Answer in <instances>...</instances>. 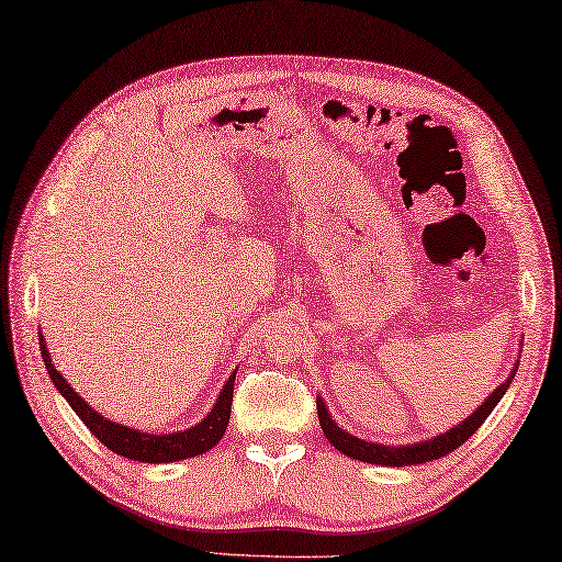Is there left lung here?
Masks as SVG:
<instances>
[{"label": "left lung", "instance_id": "obj_1", "mask_svg": "<svg viewBox=\"0 0 562 562\" xmlns=\"http://www.w3.org/2000/svg\"><path fill=\"white\" fill-rule=\"evenodd\" d=\"M510 386V379L501 384L494 393L488 395L484 401V405H479L474 413L464 419L462 424H458L456 429H448L441 436H434V439L424 441V443H415V446H381V443H372V441H362L358 436H352L348 431H344L338 424L328 417V409L322 401H317V415H319V427L324 431V436L328 439V443H334L336 450L340 453L362 460V462H372V464H386V468H405V464H422L429 462L436 458L448 456L450 450L460 448L470 436L482 427L484 419L494 413V407L498 405V401L505 395Z\"/></svg>", "mask_w": 562, "mask_h": 562}]
</instances>
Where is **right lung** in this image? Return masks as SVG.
Masks as SVG:
<instances>
[{
  "instance_id": "obj_1",
  "label": "right lung",
  "mask_w": 562,
  "mask_h": 562,
  "mask_svg": "<svg viewBox=\"0 0 562 562\" xmlns=\"http://www.w3.org/2000/svg\"><path fill=\"white\" fill-rule=\"evenodd\" d=\"M40 352H43L52 384L57 386V391L68 401V405L74 407V413L83 419L86 427L98 436L109 450H114L116 456H123L128 460H140V462H176V460L195 458L200 453H207L212 446L222 441V436L228 427L236 374L226 381V386L222 389V393H218V401L212 413L207 415V419L195 424L193 429L157 436V434H143L128 427H121V424L109 422L100 413H94V409L66 384V379L57 372V369H54L49 352L45 348V338H40Z\"/></svg>"
}]
</instances>
